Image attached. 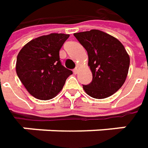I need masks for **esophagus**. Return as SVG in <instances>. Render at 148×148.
<instances>
[{
    "label": "esophagus",
    "instance_id": "obj_1",
    "mask_svg": "<svg viewBox=\"0 0 148 148\" xmlns=\"http://www.w3.org/2000/svg\"><path fill=\"white\" fill-rule=\"evenodd\" d=\"M79 70H80V67H79V66H77V67H76V68H75L74 70H73V72H74V74H77V73H78V71H79Z\"/></svg>",
    "mask_w": 148,
    "mask_h": 148
}]
</instances>
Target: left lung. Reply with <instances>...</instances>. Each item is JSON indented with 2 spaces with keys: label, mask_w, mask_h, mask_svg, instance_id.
Instances as JSON below:
<instances>
[{
  "label": "left lung",
  "mask_w": 148,
  "mask_h": 148,
  "mask_svg": "<svg viewBox=\"0 0 148 148\" xmlns=\"http://www.w3.org/2000/svg\"><path fill=\"white\" fill-rule=\"evenodd\" d=\"M74 36L88 53L92 82L83 86L95 99H105L121 88L128 73L129 55L116 38L98 29L80 32Z\"/></svg>",
  "instance_id": "left-lung-1"
}]
</instances>
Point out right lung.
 Listing matches in <instances>:
<instances>
[{
	"label": "right lung",
	"instance_id": "add662e5",
	"mask_svg": "<svg viewBox=\"0 0 148 148\" xmlns=\"http://www.w3.org/2000/svg\"><path fill=\"white\" fill-rule=\"evenodd\" d=\"M69 34H50L32 39L21 49L16 73L29 94L36 99H53L72 74L61 64L59 51Z\"/></svg>",
	"mask_w": 148,
	"mask_h": 148
}]
</instances>
